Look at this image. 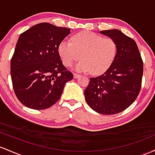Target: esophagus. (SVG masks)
<instances>
[{
  "instance_id": "34e87169",
  "label": "esophagus",
  "mask_w": 155,
  "mask_h": 155,
  "mask_svg": "<svg viewBox=\"0 0 155 155\" xmlns=\"http://www.w3.org/2000/svg\"><path fill=\"white\" fill-rule=\"evenodd\" d=\"M73 76H74V78H78L80 77V74H78V73L74 72V74H73Z\"/></svg>"
}]
</instances>
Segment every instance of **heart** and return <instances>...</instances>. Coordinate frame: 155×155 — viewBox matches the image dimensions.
Here are the masks:
<instances>
[{"instance_id": "obj_1", "label": "heart", "mask_w": 155, "mask_h": 155, "mask_svg": "<svg viewBox=\"0 0 155 155\" xmlns=\"http://www.w3.org/2000/svg\"><path fill=\"white\" fill-rule=\"evenodd\" d=\"M71 39L72 42L62 41L58 48V54L66 67H71L81 57L82 60L76 65V70L100 74L110 67L116 58L117 44L112 38L83 31L74 34Z\"/></svg>"}]
</instances>
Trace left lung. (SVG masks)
Here are the masks:
<instances>
[{"mask_svg": "<svg viewBox=\"0 0 155 155\" xmlns=\"http://www.w3.org/2000/svg\"><path fill=\"white\" fill-rule=\"evenodd\" d=\"M117 44L114 62L100 76L90 78L84 91L91 109L104 115L122 112L136 100L141 88L143 63L135 40L117 29L101 31Z\"/></svg>", "mask_w": 155, "mask_h": 155, "instance_id": "1", "label": "left lung"}]
</instances>
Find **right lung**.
Segmentation results:
<instances>
[{"label":"right lung","mask_w":155,"mask_h":155,"mask_svg":"<svg viewBox=\"0 0 155 155\" xmlns=\"http://www.w3.org/2000/svg\"><path fill=\"white\" fill-rule=\"evenodd\" d=\"M70 29L47 22L20 34L11 59L10 73L17 98L26 107L43 110L60 99L73 74L63 65L58 45Z\"/></svg>","instance_id":"obj_1"}]
</instances>
